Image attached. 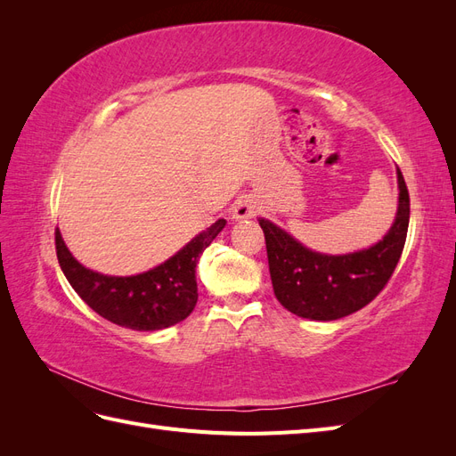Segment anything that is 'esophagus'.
<instances>
[{"instance_id": "34e87169", "label": "esophagus", "mask_w": 456, "mask_h": 456, "mask_svg": "<svg viewBox=\"0 0 456 456\" xmlns=\"http://www.w3.org/2000/svg\"><path fill=\"white\" fill-rule=\"evenodd\" d=\"M258 211L256 207V201L251 200V198H241L236 201V205H233L232 209V216L236 220H243V218H251L255 216Z\"/></svg>"}]
</instances>
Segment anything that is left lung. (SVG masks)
<instances>
[{
  "mask_svg": "<svg viewBox=\"0 0 456 456\" xmlns=\"http://www.w3.org/2000/svg\"><path fill=\"white\" fill-rule=\"evenodd\" d=\"M399 203L392 228L369 249L322 255L298 243L266 218L265 232L275 298L289 312L317 322H333L367 306L392 278L403 253L409 228V190L397 167Z\"/></svg>",
  "mask_w": 456,
  "mask_h": 456,
  "instance_id": "8db88e82",
  "label": "left lung"
}]
</instances>
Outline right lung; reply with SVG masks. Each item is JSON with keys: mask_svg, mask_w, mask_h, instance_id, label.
<instances>
[{"mask_svg": "<svg viewBox=\"0 0 456 456\" xmlns=\"http://www.w3.org/2000/svg\"><path fill=\"white\" fill-rule=\"evenodd\" d=\"M224 224L226 220L218 218L163 265L129 278L104 275L79 265L64 245L59 228L54 230V245L66 280L89 308L119 327L158 330L186 320L196 308L198 256Z\"/></svg>", "mask_w": 456, "mask_h": 456, "instance_id": "right-lung-1", "label": "right lung"}]
</instances>
